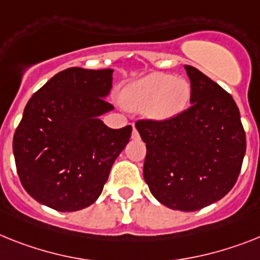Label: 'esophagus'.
<instances>
[{"label":"esophagus","instance_id":"obj_1","mask_svg":"<svg viewBox=\"0 0 260 260\" xmlns=\"http://www.w3.org/2000/svg\"><path fill=\"white\" fill-rule=\"evenodd\" d=\"M132 139H134V140H139V139H140L139 131H137L135 126H134V131H132Z\"/></svg>","mask_w":260,"mask_h":260}]
</instances>
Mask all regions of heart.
Segmentation results:
<instances>
[{
	"mask_svg": "<svg viewBox=\"0 0 260 260\" xmlns=\"http://www.w3.org/2000/svg\"><path fill=\"white\" fill-rule=\"evenodd\" d=\"M190 93V83L185 78L154 73L126 86L121 102L131 110L145 111L148 116L162 120L182 112Z\"/></svg>",
	"mask_w": 260,
	"mask_h": 260,
	"instance_id": "1",
	"label": "heart"
}]
</instances>
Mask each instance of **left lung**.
I'll return each mask as SVG.
<instances>
[{
	"label": "left lung",
	"instance_id": "obj_1",
	"mask_svg": "<svg viewBox=\"0 0 260 260\" xmlns=\"http://www.w3.org/2000/svg\"><path fill=\"white\" fill-rule=\"evenodd\" d=\"M190 79L187 110L165 120L141 119L136 128L147 144L144 180L161 204L196 211L233 189L246 153V134L230 93L200 70Z\"/></svg>",
	"mask_w": 260,
	"mask_h": 260
}]
</instances>
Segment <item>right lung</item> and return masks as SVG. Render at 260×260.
Returning a JSON list of instances; mask_svg holds the SVG:
<instances>
[{
    "mask_svg": "<svg viewBox=\"0 0 260 260\" xmlns=\"http://www.w3.org/2000/svg\"><path fill=\"white\" fill-rule=\"evenodd\" d=\"M112 70H63L27 102L13 137L17 173L39 204L76 211L93 204L132 126L108 128L100 115L113 108L104 98Z\"/></svg>",
    "mask_w": 260,
    "mask_h": 260,
    "instance_id": "1",
    "label": "right lung"
}]
</instances>
